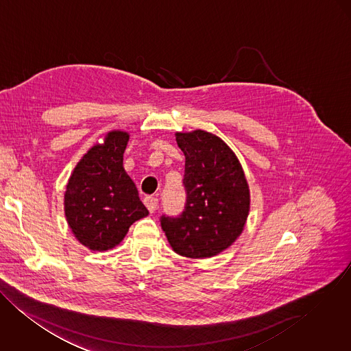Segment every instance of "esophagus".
Masks as SVG:
<instances>
[{"mask_svg":"<svg viewBox=\"0 0 351 351\" xmlns=\"http://www.w3.org/2000/svg\"><path fill=\"white\" fill-rule=\"evenodd\" d=\"M144 204L147 206V208L149 210V213H155L158 210L159 206V200L155 196H145L144 197Z\"/></svg>","mask_w":351,"mask_h":351,"instance_id":"1","label":"esophagus"}]
</instances>
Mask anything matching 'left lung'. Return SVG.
Here are the masks:
<instances>
[{"label": "left lung", "instance_id": "obj_1", "mask_svg": "<svg viewBox=\"0 0 351 351\" xmlns=\"http://www.w3.org/2000/svg\"><path fill=\"white\" fill-rule=\"evenodd\" d=\"M186 156L180 215H162V231L175 252L211 258L242 234L250 211V191L242 165L230 147L206 131L176 134Z\"/></svg>", "mask_w": 351, "mask_h": 351}]
</instances>
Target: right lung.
<instances>
[{"mask_svg": "<svg viewBox=\"0 0 351 351\" xmlns=\"http://www.w3.org/2000/svg\"><path fill=\"white\" fill-rule=\"evenodd\" d=\"M130 135L109 132L76 165L65 191V216L75 237L93 251L123 241L136 220L148 215L135 183L123 167Z\"/></svg>", "mask_w": 351, "mask_h": 351, "instance_id": "1", "label": "right lung"}]
</instances>
